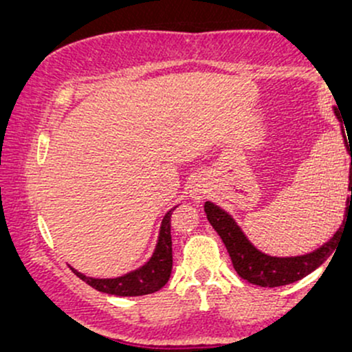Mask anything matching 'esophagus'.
<instances>
[{
	"label": "esophagus",
	"instance_id": "obj_1",
	"mask_svg": "<svg viewBox=\"0 0 352 352\" xmlns=\"http://www.w3.org/2000/svg\"><path fill=\"white\" fill-rule=\"evenodd\" d=\"M205 193H207V188H205L204 184H195V185H193V190H192V199L193 200L200 201L205 197Z\"/></svg>",
	"mask_w": 352,
	"mask_h": 352
}]
</instances>
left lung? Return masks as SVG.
Segmentation results:
<instances>
[{"label": "left lung", "instance_id": "obj_1", "mask_svg": "<svg viewBox=\"0 0 352 352\" xmlns=\"http://www.w3.org/2000/svg\"><path fill=\"white\" fill-rule=\"evenodd\" d=\"M344 134V131H342ZM344 142L347 147V152H351V168H349V190H351V199L347 200L346 207V218L347 221L349 213H352V151H351V142H347L346 134H344ZM205 213L207 218L215 232L220 235L221 241L227 246L230 258H232L233 268L236 270V273L240 274L243 280L253 285L263 286V288H276V286H285L289 283H294L301 278H305L306 274L319 268L326 260L333 254L336 243L342 233V227H344V221L339 227V230L334 233V236L331 238L328 243L319 246L318 250H314L313 253L301 254V256H288V258H278V256H270V254L261 253L260 250H256L250 243L248 238L245 236V233L241 232V228L238 227L232 217L228 215L225 210L217 207L212 201H205Z\"/></svg>", "mask_w": 352, "mask_h": 352}]
</instances>
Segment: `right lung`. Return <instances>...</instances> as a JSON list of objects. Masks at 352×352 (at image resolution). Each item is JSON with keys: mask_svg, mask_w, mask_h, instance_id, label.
<instances>
[{"mask_svg": "<svg viewBox=\"0 0 352 352\" xmlns=\"http://www.w3.org/2000/svg\"><path fill=\"white\" fill-rule=\"evenodd\" d=\"M177 207H173L170 212L165 213L162 225H160L159 241H157L155 252H153L151 260L145 263L142 268L131 272L119 278H89L82 273L74 272L82 281H86L89 286H92L98 292L116 294V296H144L159 292L167 285L168 278L172 273V236H170V217L172 212Z\"/></svg>", "mask_w": 352, "mask_h": 352, "instance_id": "add662e5", "label": "right lung"}]
</instances>
